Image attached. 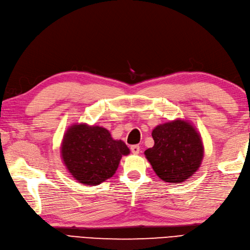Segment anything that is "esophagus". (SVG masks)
<instances>
[{"label": "esophagus", "mask_w": 250, "mask_h": 250, "mask_svg": "<svg viewBox=\"0 0 250 250\" xmlns=\"http://www.w3.org/2000/svg\"><path fill=\"white\" fill-rule=\"evenodd\" d=\"M131 151H132L133 154H135V155L139 154V152H140L139 146H137V145H135V146H131Z\"/></svg>", "instance_id": "34e87169"}]
</instances>
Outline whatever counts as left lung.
Masks as SVG:
<instances>
[{
	"mask_svg": "<svg viewBox=\"0 0 250 250\" xmlns=\"http://www.w3.org/2000/svg\"><path fill=\"white\" fill-rule=\"evenodd\" d=\"M154 146L145 151L146 158L162 181L171 185L186 182L200 169L204 143L188 119L176 118L152 131Z\"/></svg>",
	"mask_w": 250,
	"mask_h": 250,
	"instance_id": "left-lung-1",
	"label": "left lung"
}]
</instances>
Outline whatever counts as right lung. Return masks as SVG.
<instances>
[{"label":"right lung","mask_w":250,"mask_h":250,"mask_svg":"<svg viewBox=\"0 0 250 250\" xmlns=\"http://www.w3.org/2000/svg\"><path fill=\"white\" fill-rule=\"evenodd\" d=\"M60 154L74 180L89 187L116 173L120 159L130 154V149L104 126L75 123L64 133Z\"/></svg>","instance_id":"add662e5"}]
</instances>
